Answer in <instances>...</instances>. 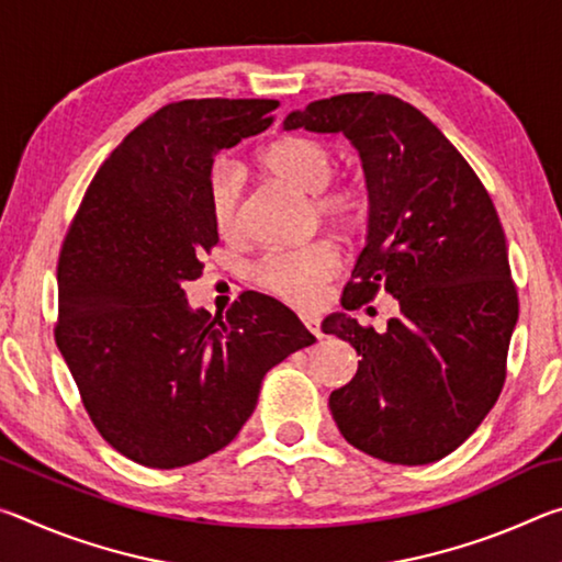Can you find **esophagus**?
Instances as JSON below:
<instances>
[{"instance_id":"esophagus-1","label":"esophagus","mask_w":562,"mask_h":562,"mask_svg":"<svg viewBox=\"0 0 562 562\" xmlns=\"http://www.w3.org/2000/svg\"><path fill=\"white\" fill-rule=\"evenodd\" d=\"M302 325L307 327L312 335H315L317 339L322 337V327H319V317H315V315H302Z\"/></svg>"}]
</instances>
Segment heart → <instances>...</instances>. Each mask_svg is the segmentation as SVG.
Returning a JSON list of instances; mask_svg holds the SVG:
<instances>
[{"mask_svg":"<svg viewBox=\"0 0 562 562\" xmlns=\"http://www.w3.org/2000/svg\"><path fill=\"white\" fill-rule=\"evenodd\" d=\"M262 166L282 183L312 193L317 215L337 227H359L369 211L367 188L359 180H337L335 154L319 138L282 136L262 150ZM207 203L215 231L223 237L240 233V173L231 164H217L207 180ZM341 268L339 250L331 243H312L297 250L268 252L252 265V280L265 292L297 307H310L319 300L325 284Z\"/></svg>","mask_w":562,"mask_h":562,"instance_id":"1","label":"heart"}]
</instances>
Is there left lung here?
Returning <instances> with one entry per match:
<instances>
[{"label": "left lung", "instance_id": "obj_1", "mask_svg": "<svg viewBox=\"0 0 562 562\" xmlns=\"http://www.w3.org/2000/svg\"><path fill=\"white\" fill-rule=\"evenodd\" d=\"M345 133L369 190L367 243L341 307L396 297L384 331L335 312L322 329L361 357L329 396L341 436L374 459L424 465L479 429L506 382L518 322L506 235L473 168L412 103L339 93L284 119V131Z\"/></svg>", "mask_w": 562, "mask_h": 562}]
</instances>
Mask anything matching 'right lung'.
<instances>
[{"instance_id": "obj_1", "label": "right lung", "mask_w": 562, "mask_h": 562, "mask_svg": "<svg viewBox=\"0 0 562 562\" xmlns=\"http://www.w3.org/2000/svg\"><path fill=\"white\" fill-rule=\"evenodd\" d=\"M272 99L158 109L103 160L59 252L56 347L93 426L148 469L231 443L265 374L315 337L284 304L243 292L225 317L190 310L183 284L217 245L213 160L272 123Z\"/></svg>"}]
</instances>
